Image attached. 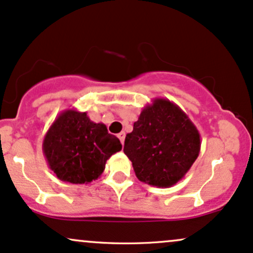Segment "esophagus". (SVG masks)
Here are the masks:
<instances>
[{"mask_svg": "<svg viewBox=\"0 0 253 253\" xmlns=\"http://www.w3.org/2000/svg\"><path fill=\"white\" fill-rule=\"evenodd\" d=\"M118 138H119V141L122 142V144H123V143H124V140H126V132H124V131L119 132V134H118Z\"/></svg>", "mask_w": 253, "mask_h": 253, "instance_id": "1", "label": "esophagus"}]
</instances>
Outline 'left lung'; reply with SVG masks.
<instances>
[{"mask_svg":"<svg viewBox=\"0 0 253 253\" xmlns=\"http://www.w3.org/2000/svg\"><path fill=\"white\" fill-rule=\"evenodd\" d=\"M200 150L197 127L178 105L164 98L143 107L124 142L137 179L157 188H171L183 179Z\"/></svg>","mask_w":253,"mask_h":253,"instance_id":"1","label":"left lung"}]
</instances>
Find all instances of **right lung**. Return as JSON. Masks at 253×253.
<instances>
[{
	"mask_svg": "<svg viewBox=\"0 0 253 253\" xmlns=\"http://www.w3.org/2000/svg\"><path fill=\"white\" fill-rule=\"evenodd\" d=\"M121 149V141L104 123H94L87 112L75 109L59 113L42 140L50 169L59 180L72 184L98 179L106 161Z\"/></svg>",
	"mask_w": 253,
	"mask_h": 253,
	"instance_id": "right-lung-1",
	"label": "right lung"
}]
</instances>
